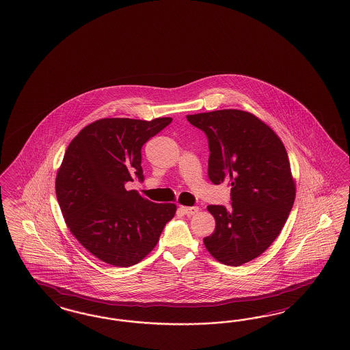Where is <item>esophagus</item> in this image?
<instances>
[{"label": "esophagus", "instance_id": "1", "mask_svg": "<svg viewBox=\"0 0 350 350\" xmlns=\"http://www.w3.org/2000/svg\"><path fill=\"white\" fill-rule=\"evenodd\" d=\"M180 210L187 215V216H192V215L198 213V207H188V206H180Z\"/></svg>", "mask_w": 350, "mask_h": 350}]
</instances>
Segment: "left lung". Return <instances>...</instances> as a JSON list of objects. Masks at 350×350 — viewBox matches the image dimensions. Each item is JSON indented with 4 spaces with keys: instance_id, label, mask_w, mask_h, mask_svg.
Instances as JSON below:
<instances>
[{
    "instance_id": "obj_1",
    "label": "left lung",
    "mask_w": 350,
    "mask_h": 350,
    "mask_svg": "<svg viewBox=\"0 0 350 350\" xmlns=\"http://www.w3.org/2000/svg\"><path fill=\"white\" fill-rule=\"evenodd\" d=\"M208 137V179L229 181L232 207L210 204L214 233L203 238L211 256L232 267L258 258L280 236L296 184L286 148L271 126L239 109L187 116Z\"/></svg>"
}]
</instances>
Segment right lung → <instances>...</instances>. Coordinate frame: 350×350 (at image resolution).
<instances>
[{
	"instance_id": "1",
	"label": "right lung",
	"mask_w": 350,
	"mask_h": 350,
	"mask_svg": "<svg viewBox=\"0 0 350 350\" xmlns=\"http://www.w3.org/2000/svg\"><path fill=\"white\" fill-rule=\"evenodd\" d=\"M171 121L102 118L68 146L55 180L57 202L70 233L107 264L142 261L176 213L175 203L150 202L124 188L134 174L144 179L142 147Z\"/></svg>"
}]
</instances>
